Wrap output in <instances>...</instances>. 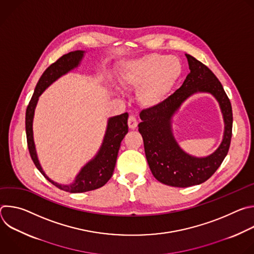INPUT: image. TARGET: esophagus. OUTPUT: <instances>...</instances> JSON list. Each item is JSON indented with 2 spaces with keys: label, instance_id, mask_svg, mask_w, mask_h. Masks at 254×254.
I'll use <instances>...</instances> for the list:
<instances>
[{
  "label": "esophagus",
  "instance_id": "esophagus-1",
  "mask_svg": "<svg viewBox=\"0 0 254 254\" xmlns=\"http://www.w3.org/2000/svg\"><path fill=\"white\" fill-rule=\"evenodd\" d=\"M127 125H128V127L130 129H134L136 127H137V121L136 119L133 117V116H129L128 120H127Z\"/></svg>",
  "mask_w": 254,
  "mask_h": 254
}]
</instances>
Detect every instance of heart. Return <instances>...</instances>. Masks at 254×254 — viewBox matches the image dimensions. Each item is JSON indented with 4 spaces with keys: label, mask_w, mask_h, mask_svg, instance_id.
Returning <instances> with one entry per match:
<instances>
[{
    "label": "heart",
    "mask_w": 254,
    "mask_h": 254,
    "mask_svg": "<svg viewBox=\"0 0 254 254\" xmlns=\"http://www.w3.org/2000/svg\"><path fill=\"white\" fill-rule=\"evenodd\" d=\"M182 73L183 66L178 58L153 53L128 62L122 79L125 86L139 89V103L152 108L165 101Z\"/></svg>",
    "instance_id": "obj_1"
}]
</instances>
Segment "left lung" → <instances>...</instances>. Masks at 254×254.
I'll return each mask as SVG.
<instances>
[{"instance_id": "left-lung-1", "label": "left lung", "mask_w": 254, "mask_h": 254, "mask_svg": "<svg viewBox=\"0 0 254 254\" xmlns=\"http://www.w3.org/2000/svg\"><path fill=\"white\" fill-rule=\"evenodd\" d=\"M190 73L184 83L158 106L139 114L138 124L144 153L154 177L165 185L185 188L207 181L220 167L229 151L232 136V107L221 82L213 72L193 56L186 54ZM196 92L211 93L220 102L226 128L223 142L205 158L188 155L179 147L172 133L170 120L177 108Z\"/></svg>"}]
</instances>
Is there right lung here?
Returning a JSON list of instances; mask_svg holds the SVG:
<instances>
[{"mask_svg": "<svg viewBox=\"0 0 254 254\" xmlns=\"http://www.w3.org/2000/svg\"><path fill=\"white\" fill-rule=\"evenodd\" d=\"M83 54L84 51L81 50L72 51L67 54H64L44 71V73L40 77L37 85H36L32 98L27 106L25 119L28 149L36 168H37L41 172V174L54 186H56L60 190L70 193H83L87 191H92L102 187L107 183V181L112 178L114 174L121 142L128 131L127 113L111 118L108 120L106 132L100 150L98 151L94 159L88 162L81 169V171L75 178L74 183H72L70 185H59L53 182L42 170L37 158V154H36L35 143L33 139L32 126L36 104H37L39 96L51 83H53L60 76L66 74L68 71L74 69L79 65L83 57Z\"/></svg>", "mask_w": 254, "mask_h": 254, "instance_id": "add662e5", "label": "right lung"}]
</instances>
